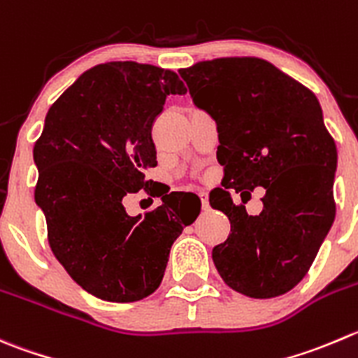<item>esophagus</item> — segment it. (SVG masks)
<instances>
[{
    "label": "esophagus",
    "mask_w": 358,
    "mask_h": 358,
    "mask_svg": "<svg viewBox=\"0 0 358 358\" xmlns=\"http://www.w3.org/2000/svg\"><path fill=\"white\" fill-rule=\"evenodd\" d=\"M199 196H201V204H203L204 210H208V208H210V201H208V192H206V190H201Z\"/></svg>",
    "instance_id": "1"
}]
</instances>
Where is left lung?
<instances>
[{"mask_svg":"<svg viewBox=\"0 0 358 358\" xmlns=\"http://www.w3.org/2000/svg\"><path fill=\"white\" fill-rule=\"evenodd\" d=\"M192 101L217 122L222 187L210 204L224 211L231 232L211 252L232 290L269 299L306 276L336 217L338 150L317 96L259 57H220L180 69ZM264 186L259 215L234 205ZM243 202L246 200L242 197Z\"/></svg>","mask_w":358,"mask_h":358,"instance_id":"obj_1","label":"left lung"}]
</instances>
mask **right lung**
<instances>
[{
    "label": "right lung",
    "mask_w": 358,
    "mask_h": 358,
    "mask_svg": "<svg viewBox=\"0 0 358 358\" xmlns=\"http://www.w3.org/2000/svg\"><path fill=\"white\" fill-rule=\"evenodd\" d=\"M171 69L113 61L87 69L50 106L34 143V201L55 259L85 292L134 303L161 285L169 250L201 211L192 192L129 217L122 199L148 189L157 166L152 124L169 94H185Z\"/></svg>",
    "instance_id": "right-lung-1"
}]
</instances>
